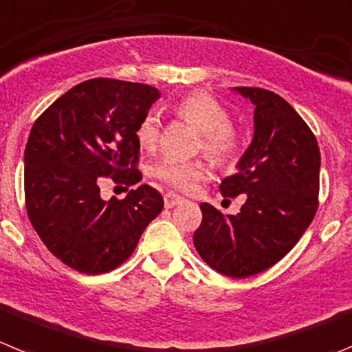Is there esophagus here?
<instances>
[{
	"label": "esophagus",
	"mask_w": 352,
	"mask_h": 352,
	"mask_svg": "<svg viewBox=\"0 0 352 352\" xmlns=\"http://www.w3.org/2000/svg\"><path fill=\"white\" fill-rule=\"evenodd\" d=\"M183 201H185V199L179 197V195H176V193H173V192H169V193H166V195H164V206H166L167 209L182 204Z\"/></svg>",
	"instance_id": "34e87169"
}]
</instances>
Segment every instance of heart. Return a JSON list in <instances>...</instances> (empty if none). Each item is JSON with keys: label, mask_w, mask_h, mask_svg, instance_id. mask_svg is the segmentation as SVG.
Segmentation results:
<instances>
[{"label": "heart", "mask_w": 352, "mask_h": 352, "mask_svg": "<svg viewBox=\"0 0 352 352\" xmlns=\"http://www.w3.org/2000/svg\"><path fill=\"white\" fill-rule=\"evenodd\" d=\"M179 117L190 122L202 132L204 151L216 160L227 159L237 146V134L228 124V111L223 104L208 94H192L176 106ZM160 134L159 113L150 111L143 117L136 129L138 143L141 148H151L157 144ZM155 176L179 192H192L208 176L204 164L185 162L178 159H166L155 167Z\"/></svg>", "instance_id": "b5f03b06"}]
</instances>
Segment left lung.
Segmentation results:
<instances>
[{"mask_svg": "<svg viewBox=\"0 0 352 352\" xmlns=\"http://www.w3.org/2000/svg\"><path fill=\"white\" fill-rule=\"evenodd\" d=\"M234 92L253 102L254 132L220 190L223 197L246 195V202L237 214L201 204L193 244L211 269L239 279L279 262L314 220L321 155L309 125L281 96L256 87Z\"/></svg>", "mask_w": 352, "mask_h": 352, "instance_id": "left-lung-1", "label": "left lung"}]
</instances>
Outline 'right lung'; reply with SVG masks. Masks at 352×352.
<instances>
[{
  "instance_id": "1",
  "label": "right lung",
  "mask_w": 352,
  "mask_h": 352,
  "mask_svg": "<svg viewBox=\"0 0 352 352\" xmlns=\"http://www.w3.org/2000/svg\"><path fill=\"white\" fill-rule=\"evenodd\" d=\"M159 98L144 83L87 80L34 122L24 151L25 208L48 251L71 269L96 276L124 263L162 211V195L148 185L122 201H104L99 190L104 176L141 182L136 129Z\"/></svg>"
}]
</instances>
